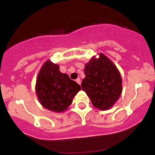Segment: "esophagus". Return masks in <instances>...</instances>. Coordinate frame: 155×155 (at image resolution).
Returning a JSON list of instances; mask_svg holds the SVG:
<instances>
[{
  "label": "esophagus",
  "mask_w": 155,
  "mask_h": 155,
  "mask_svg": "<svg viewBox=\"0 0 155 155\" xmlns=\"http://www.w3.org/2000/svg\"><path fill=\"white\" fill-rule=\"evenodd\" d=\"M76 82H77L78 84H79V85L81 84V80H80V79H79V78H77V79H76Z\"/></svg>",
  "instance_id": "34e87169"
}]
</instances>
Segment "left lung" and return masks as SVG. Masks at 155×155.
I'll return each mask as SVG.
<instances>
[{"instance_id":"8db88e82","label":"left lung","mask_w":155,"mask_h":155,"mask_svg":"<svg viewBox=\"0 0 155 155\" xmlns=\"http://www.w3.org/2000/svg\"><path fill=\"white\" fill-rule=\"evenodd\" d=\"M85 79L82 88L94 107L106 110L119 99L122 79L116 66L104 54L98 58H92L85 67Z\"/></svg>"}]
</instances>
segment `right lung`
Segmentation results:
<instances>
[{
  "label": "right lung",
  "mask_w": 155,
  "mask_h": 155,
  "mask_svg": "<svg viewBox=\"0 0 155 155\" xmlns=\"http://www.w3.org/2000/svg\"><path fill=\"white\" fill-rule=\"evenodd\" d=\"M80 90L79 84L61 73L58 65L51 61L43 64L36 83L37 96L43 107L52 112H64Z\"/></svg>",
  "instance_id": "obj_1"
}]
</instances>
